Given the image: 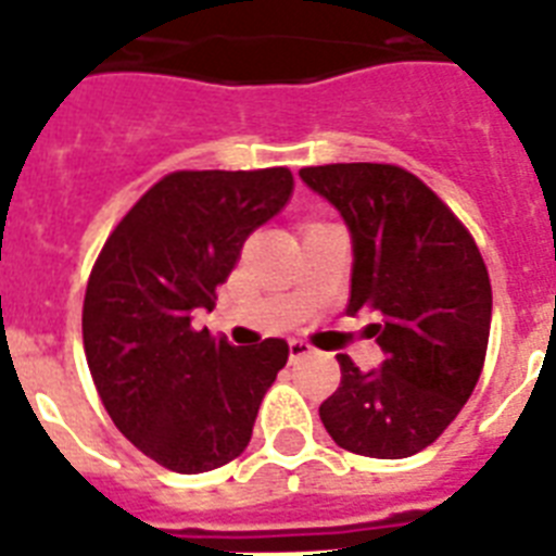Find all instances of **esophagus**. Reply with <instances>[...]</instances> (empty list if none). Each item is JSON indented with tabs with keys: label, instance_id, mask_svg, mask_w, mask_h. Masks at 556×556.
I'll list each match as a JSON object with an SVG mask.
<instances>
[{
	"label": "esophagus",
	"instance_id": "1",
	"mask_svg": "<svg viewBox=\"0 0 556 556\" xmlns=\"http://www.w3.org/2000/svg\"><path fill=\"white\" fill-rule=\"evenodd\" d=\"M312 352L314 349L308 346L305 340H291V343H288V355H291V361H303V357H308Z\"/></svg>",
	"mask_w": 556,
	"mask_h": 556
}]
</instances>
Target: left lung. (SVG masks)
<instances>
[{"label": "left lung", "mask_w": 556, "mask_h": 556, "mask_svg": "<svg viewBox=\"0 0 556 556\" xmlns=\"http://www.w3.org/2000/svg\"><path fill=\"white\" fill-rule=\"evenodd\" d=\"M352 236L349 314L380 317L369 334L380 369L338 355L340 387L320 404L323 427L343 450L406 458L430 447L482 375L491 334V279L473 236L444 201L392 164L300 169Z\"/></svg>", "instance_id": "left-lung-1"}]
</instances>
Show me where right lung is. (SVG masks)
Here are the masks:
<instances>
[{"label":"right lung","instance_id":"obj_1","mask_svg":"<svg viewBox=\"0 0 556 556\" xmlns=\"http://www.w3.org/2000/svg\"><path fill=\"white\" fill-rule=\"evenodd\" d=\"M286 167L173 173L124 216L103 244L83 303V346L100 401L143 456L176 473L233 462L288 343L230 346L195 329L244 239L286 207Z\"/></svg>","mask_w":556,"mask_h":556}]
</instances>
